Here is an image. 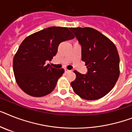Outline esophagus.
Returning <instances> with one entry per match:
<instances>
[{"mask_svg":"<svg viewBox=\"0 0 132 132\" xmlns=\"http://www.w3.org/2000/svg\"><path fill=\"white\" fill-rule=\"evenodd\" d=\"M69 71H70L68 70L67 69H65V73H68V72H69Z\"/></svg>","mask_w":132,"mask_h":132,"instance_id":"esophagus-1","label":"esophagus"}]
</instances>
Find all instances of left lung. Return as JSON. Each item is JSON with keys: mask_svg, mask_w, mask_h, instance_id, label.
Listing matches in <instances>:
<instances>
[{"mask_svg": "<svg viewBox=\"0 0 132 132\" xmlns=\"http://www.w3.org/2000/svg\"><path fill=\"white\" fill-rule=\"evenodd\" d=\"M81 45V60L86 74L74 71L76 78L71 83L74 92L81 98L94 101L106 95L119 76V56L111 40L92 28H71Z\"/></svg>", "mask_w": 132, "mask_h": 132, "instance_id": "1", "label": "left lung"}]
</instances>
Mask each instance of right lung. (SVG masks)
<instances>
[{
	"label": "right lung",
	"mask_w": 132,
	"mask_h": 132,
	"mask_svg": "<svg viewBox=\"0 0 132 132\" xmlns=\"http://www.w3.org/2000/svg\"><path fill=\"white\" fill-rule=\"evenodd\" d=\"M75 36L67 28L50 27L29 35L15 53L13 62L15 80L28 95L41 97L53 91L63 69L46 65L57 52L60 43Z\"/></svg>",
	"instance_id": "obj_1"
}]
</instances>
